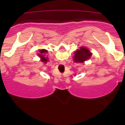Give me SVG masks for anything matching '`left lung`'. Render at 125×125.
Here are the masks:
<instances>
[{
	"label": "left lung",
	"instance_id": "obj_1",
	"mask_svg": "<svg viewBox=\"0 0 125 125\" xmlns=\"http://www.w3.org/2000/svg\"><path fill=\"white\" fill-rule=\"evenodd\" d=\"M92 53L90 51L85 47H81L79 49H77L74 52V57L73 59L77 63H83L91 57Z\"/></svg>",
	"mask_w": 125,
	"mask_h": 125
}]
</instances>
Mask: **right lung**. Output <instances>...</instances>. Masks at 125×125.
Returning a JSON list of instances; mask_svg holds the SVG:
<instances>
[{
    "instance_id": "1",
    "label": "right lung",
    "mask_w": 125,
    "mask_h": 125,
    "mask_svg": "<svg viewBox=\"0 0 125 125\" xmlns=\"http://www.w3.org/2000/svg\"><path fill=\"white\" fill-rule=\"evenodd\" d=\"M39 53L38 56H39V57H41V61L42 62H44V63H46L48 61V57H45V54H47V51L46 49H41V50H39Z\"/></svg>"
}]
</instances>
